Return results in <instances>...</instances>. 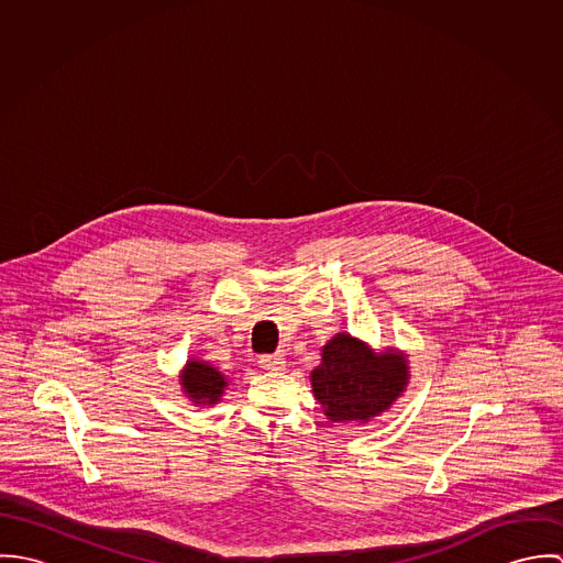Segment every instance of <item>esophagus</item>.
I'll return each instance as SVG.
<instances>
[{
    "label": "esophagus",
    "mask_w": 563,
    "mask_h": 563,
    "mask_svg": "<svg viewBox=\"0 0 563 563\" xmlns=\"http://www.w3.org/2000/svg\"><path fill=\"white\" fill-rule=\"evenodd\" d=\"M260 366L268 373H279L286 368V357L284 353H271V355H262L260 357Z\"/></svg>",
    "instance_id": "obj_1"
}]
</instances>
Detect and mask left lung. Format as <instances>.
<instances>
[{
	"label": "left lung",
	"instance_id": "8db88e82",
	"mask_svg": "<svg viewBox=\"0 0 563 563\" xmlns=\"http://www.w3.org/2000/svg\"><path fill=\"white\" fill-rule=\"evenodd\" d=\"M314 399L329 422L366 424L399 401L409 384L407 353L395 346L375 351L364 340L338 331L321 349L310 373Z\"/></svg>",
	"mask_w": 563,
	"mask_h": 563
}]
</instances>
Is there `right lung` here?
Here are the masks:
<instances>
[{
  "label": "right lung",
  "mask_w": 563,
  "mask_h": 563,
  "mask_svg": "<svg viewBox=\"0 0 563 563\" xmlns=\"http://www.w3.org/2000/svg\"><path fill=\"white\" fill-rule=\"evenodd\" d=\"M181 393L195 407H212L221 402L228 390V377L208 360L190 357L179 373Z\"/></svg>",
  "instance_id": "right-lung-1"
}]
</instances>
